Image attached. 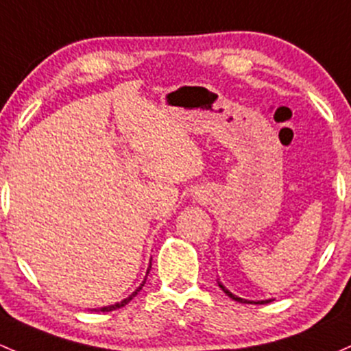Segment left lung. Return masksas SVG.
Wrapping results in <instances>:
<instances>
[{"label": "left lung", "instance_id": "1", "mask_svg": "<svg viewBox=\"0 0 351 351\" xmlns=\"http://www.w3.org/2000/svg\"><path fill=\"white\" fill-rule=\"evenodd\" d=\"M218 287H219V288H221V290H223V291H225V293H226V295H228V296H230V298H232V300H234V302H240V303H253V305H265V303H269V302H273V298H269V300H256V302H255V300H245V298H240V296L233 295V293H232V291H230V290H228V288H226V287H225V285H223L221 282H218Z\"/></svg>", "mask_w": 351, "mask_h": 351}]
</instances>
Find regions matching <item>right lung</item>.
I'll return each mask as SVG.
<instances>
[{
	"label": "right lung",
	"mask_w": 351,
	"mask_h": 351,
	"mask_svg": "<svg viewBox=\"0 0 351 351\" xmlns=\"http://www.w3.org/2000/svg\"><path fill=\"white\" fill-rule=\"evenodd\" d=\"M149 269H152V265H149V267H148V269H146V276H148ZM146 276H145V280H143V282H141V285H140V287H138V288H136V290H134L132 295H130V296H126V298H125V300H121V302L114 303V305H108V306H101V308H93V310H91V311H113V310H118V308H123V306H125V305H128V303H130V302H132V300L134 298V296H136V295H138V291H140V290H141V288H143V287H145V283H146Z\"/></svg>",
	"instance_id": "obj_1"
}]
</instances>
